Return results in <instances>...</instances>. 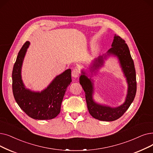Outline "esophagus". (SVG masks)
I'll list each match as a JSON object with an SVG mask.
<instances>
[{
    "label": "esophagus",
    "mask_w": 153,
    "mask_h": 153,
    "mask_svg": "<svg viewBox=\"0 0 153 153\" xmlns=\"http://www.w3.org/2000/svg\"><path fill=\"white\" fill-rule=\"evenodd\" d=\"M79 76V72L76 68H74L72 71V76L74 78L78 77Z\"/></svg>",
    "instance_id": "obj_1"
}]
</instances>
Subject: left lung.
I'll use <instances>...</instances> for the list:
<instances>
[{
  "mask_svg": "<svg viewBox=\"0 0 153 153\" xmlns=\"http://www.w3.org/2000/svg\"><path fill=\"white\" fill-rule=\"evenodd\" d=\"M111 47L106 54L99 56L91 63L88 72L84 69L81 70V75L79 77V82L85 92V100L90 114L94 118L103 121H113L121 117L134 101L136 93V71L128 45L125 43L124 40L115 34ZM110 56L118 58L128 84V91L125 101L117 107H111L99 104L94 100V83L87 74L89 71L91 73V77L92 76L93 73L95 74L96 72L103 65L105 59Z\"/></svg>",
  "mask_w": 153,
  "mask_h": 153,
  "instance_id": "1",
  "label": "left lung"
}]
</instances>
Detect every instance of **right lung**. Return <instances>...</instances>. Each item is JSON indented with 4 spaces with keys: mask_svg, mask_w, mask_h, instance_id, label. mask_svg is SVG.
I'll return each mask as SVG.
<instances>
[{
    "mask_svg": "<svg viewBox=\"0 0 153 153\" xmlns=\"http://www.w3.org/2000/svg\"><path fill=\"white\" fill-rule=\"evenodd\" d=\"M29 45V41L23 45L13 68V94L19 107L29 117L38 120H49L56 117L61 111L66 89L72 82L71 70L68 69L57 76L41 92L26 88L22 79L21 71Z\"/></svg>",
    "mask_w": 153,
    "mask_h": 153,
    "instance_id": "add662e5",
    "label": "right lung"
}]
</instances>
